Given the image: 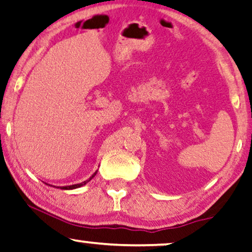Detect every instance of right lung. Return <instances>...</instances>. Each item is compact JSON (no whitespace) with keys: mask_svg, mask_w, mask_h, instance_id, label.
Listing matches in <instances>:
<instances>
[{"mask_svg":"<svg viewBox=\"0 0 252 252\" xmlns=\"http://www.w3.org/2000/svg\"><path fill=\"white\" fill-rule=\"evenodd\" d=\"M96 173H98V170H96V172L93 174V175L90 177L89 180H86V181H84V182H82V183H78V184H72V186H66V187H59V189H62V190H72V189H77V188H80V187H83V186H85V184L87 183V182H90V181H91L93 177H94L95 175H96ZM47 184V183H46Z\"/></svg>","mask_w":252,"mask_h":252,"instance_id":"add662e5","label":"right lung"}]
</instances>
